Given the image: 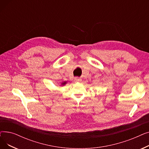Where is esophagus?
<instances>
[{
	"mask_svg": "<svg viewBox=\"0 0 149 149\" xmlns=\"http://www.w3.org/2000/svg\"><path fill=\"white\" fill-rule=\"evenodd\" d=\"M81 80V79H80V78H79V77H75L74 79L75 81H80Z\"/></svg>",
	"mask_w": 149,
	"mask_h": 149,
	"instance_id": "obj_1",
	"label": "esophagus"
}]
</instances>
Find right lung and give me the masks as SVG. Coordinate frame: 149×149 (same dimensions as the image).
Here are the masks:
<instances>
[{"mask_svg":"<svg viewBox=\"0 0 149 149\" xmlns=\"http://www.w3.org/2000/svg\"><path fill=\"white\" fill-rule=\"evenodd\" d=\"M66 83V82H63V83H61V85H65Z\"/></svg>","mask_w":149,"mask_h":149,"instance_id":"obj_1","label":"right lung"}]
</instances>
